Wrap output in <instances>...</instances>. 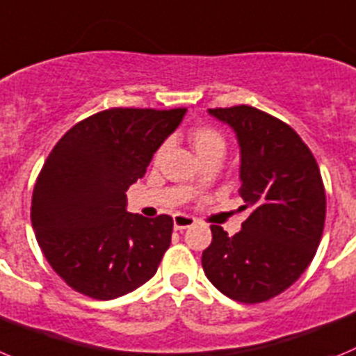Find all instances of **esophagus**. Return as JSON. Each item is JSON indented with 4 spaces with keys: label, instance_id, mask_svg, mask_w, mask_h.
<instances>
[{
    "label": "esophagus",
    "instance_id": "1",
    "mask_svg": "<svg viewBox=\"0 0 356 356\" xmlns=\"http://www.w3.org/2000/svg\"><path fill=\"white\" fill-rule=\"evenodd\" d=\"M195 225V218L188 216V214H174V227L175 230L188 229V227Z\"/></svg>",
    "mask_w": 356,
    "mask_h": 356
}]
</instances>
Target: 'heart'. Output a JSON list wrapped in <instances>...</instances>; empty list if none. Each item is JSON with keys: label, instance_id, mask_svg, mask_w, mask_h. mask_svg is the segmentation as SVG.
<instances>
[{"label": "heart", "instance_id": "obj_1", "mask_svg": "<svg viewBox=\"0 0 356 356\" xmlns=\"http://www.w3.org/2000/svg\"><path fill=\"white\" fill-rule=\"evenodd\" d=\"M190 142L193 145L195 152L198 154V158L204 161L207 158H223L227 149V140L223 136L222 131H218L213 126H197L195 129H191L190 133ZM163 150L165 145L159 147L154 154V161L158 163L163 156ZM193 184H200V179H195Z\"/></svg>", "mask_w": 356, "mask_h": 356}]
</instances>
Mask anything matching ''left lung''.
I'll use <instances>...</instances> for the list:
<instances>
[{"label":"left lung","mask_w":356,"mask_h":356,"mask_svg":"<svg viewBox=\"0 0 356 356\" xmlns=\"http://www.w3.org/2000/svg\"><path fill=\"white\" fill-rule=\"evenodd\" d=\"M209 113L238 136L241 209L252 213L234 236L211 225L202 268L236 302H268L293 286L316 255L326 216L321 172L305 142L280 118L246 104Z\"/></svg>","instance_id":"obj_1"}]
</instances>
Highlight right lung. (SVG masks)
Returning <instances> with one entry per match:
<instances>
[{"label": "right lung", "mask_w": 356, "mask_h": 356, "mask_svg": "<svg viewBox=\"0 0 356 356\" xmlns=\"http://www.w3.org/2000/svg\"><path fill=\"white\" fill-rule=\"evenodd\" d=\"M186 108H111L70 127L47 156L31 198L42 254L69 287L113 300L154 277L172 241L168 214L127 213L126 191Z\"/></svg>", "instance_id": "add662e5"}]
</instances>
